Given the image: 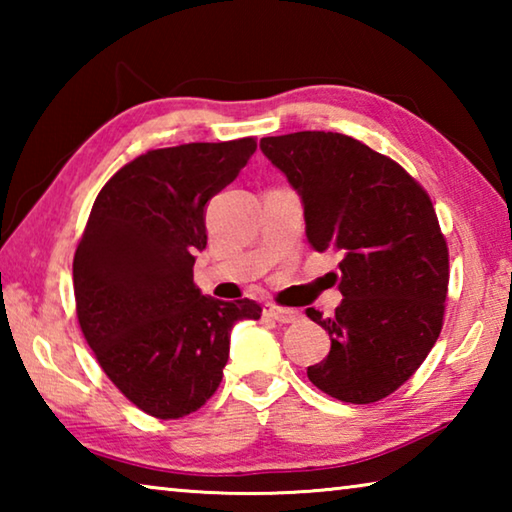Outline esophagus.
I'll return each mask as SVG.
<instances>
[{"mask_svg":"<svg viewBox=\"0 0 512 512\" xmlns=\"http://www.w3.org/2000/svg\"><path fill=\"white\" fill-rule=\"evenodd\" d=\"M264 314L277 320V323H296V320L300 318L298 309H287V307H277V305H266Z\"/></svg>","mask_w":512,"mask_h":512,"instance_id":"1","label":"esophagus"}]
</instances>
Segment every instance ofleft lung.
Returning a JSON list of instances; mask_svg holds the SVG:
<instances>
[{"label": "left lung", "instance_id": "obj_1", "mask_svg": "<svg viewBox=\"0 0 512 512\" xmlns=\"http://www.w3.org/2000/svg\"><path fill=\"white\" fill-rule=\"evenodd\" d=\"M259 146L302 196L309 246L341 253V305L332 318L307 309L332 339L307 377L341 402L384 400L443 329L449 250L431 198L395 160L348 135L302 131Z\"/></svg>", "mask_w": 512, "mask_h": 512}]
</instances>
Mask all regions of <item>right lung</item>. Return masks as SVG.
I'll return each instance as SVG.
<instances>
[{"label":"right lung","instance_id":"1","mask_svg":"<svg viewBox=\"0 0 512 512\" xmlns=\"http://www.w3.org/2000/svg\"><path fill=\"white\" fill-rule=\"evenodd\" d=\"M255 149V137H241L146 151L103 185L76 246L85 341L112 384L153 418L201 409L221 384L232 325L262 316L255 300L223 302L194 284L205 203Z\"/></svg>","mask_w":512,"mask_h":512}]
</instances>
